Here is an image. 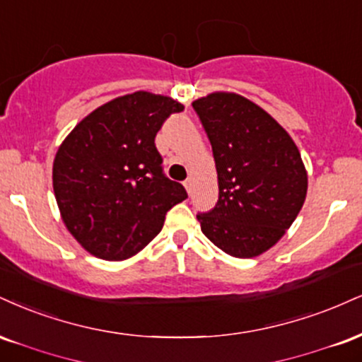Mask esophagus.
<instances>
[{
	"label": "esophagus",
	"mask_w": 362,
	"mask_h": 362,
	"mask_svg": "<svg viewBox=\"0 0 362 362\" xmlns=\"http://www.w3.org/2000/svg\"><path fill=\"white\" fill-rule=\"evenodd\" d=\"M184 185H185L187 192L192 194V189H194V180H192V178H187V180L184 182Z\"/></svg>",
	"instance_id": "obj_1"
}]
</instances>
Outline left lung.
<instances>
[{"label": "left lung", "mask_w": 362, "mask_h": 362, "mask_svg": "<svg viewBox=\"0 0 362 362\" xmlns=\"http://www.w3.org/2000/svg\"><path fill=\"white\" fill-rule=\"evenodd\" d=\"M194 110L212 145L219 200L199 214L200 229L234 258L273 247L297 219L308 177L295 141L275 117L245 95L211 93Z\"/></svg>", "instance_id": "left-lung-1"}]
</instances>
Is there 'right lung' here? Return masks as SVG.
I'll return each mask as SVG.
<instances>
[{"label":"right lung","mask_w":362,"mask_h":362,"mask_svg":"<svg viewBox=\"0 0 362 362\" xmlns=\"http://www.w3.org/2000/svg\"><path fill=\"white\" fill-rule=\"evenodd\" d=\"M184 104L136 90L103 104L57 150L52 182L65 228L87 252L132 258L160 233L165 214L187 199L162 172L155 136Z\"/></svg>","instance_id":"1"}]
</instances>
